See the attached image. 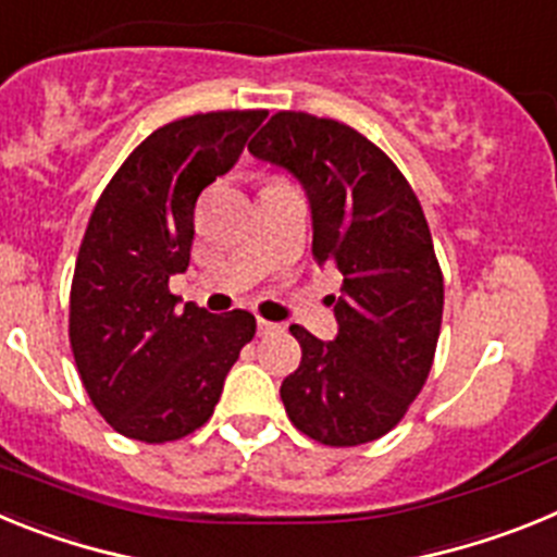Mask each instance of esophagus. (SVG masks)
I'll return each instance as SVG.
<instances>
[{"mask_svg": "<svg viewBox=\"0 0 557 557\" xmlns=\"http://www.w3.org/2000/svg\"><path fill=\"white\" fill-rule=\"evenodd\" d=\"M256 329H259V334H270V332H275V323H270V321H264V318H259V321H256Z\"/></svg>", "mask_w": 557, "mask_h": 557, "instance_id": "obj_1", "label": "esophagus"}]
</instances>
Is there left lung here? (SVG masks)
I'll return each mask as SVG.
<instances>
[{"instance_id":"left-lung-1","label":"left lung","mask_w":557,"mask_h":557,"mask_svg":"<svg viewBox=\"0 0 557 557\" xmlns=\"http://www.w3.org/2000/svg\"><path fill=\"white\" fill-rule=\"evenodd\" d=\"M248 150L301 184L314 262L343 275L334 339L289 326L301 343L282 382L289 421L326 446L376 441L421 393L441 334L444 275L421 203L385 152L334 120L275 113Z\"/></svg>"}]
</instances>
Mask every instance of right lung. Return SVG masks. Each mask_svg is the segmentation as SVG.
<instances>
[{"instance_id":"obj_1","label":"right lung","mask_w":557,"mask_h":557,"mask_svg":"<svg viewBox=\"0 0 557 557\" xmlns=\"http://www.w3.org/2000/svg\"><path fill=\"white\" fill-rule=\"evenodd\" d=\"M264 111L195 113L152 131L97 200L77 253L69 339L88 398L120 435L164 444L203 426L256 318L170 293L189 268L198 195L239 161Z\"/></svg>"}]
</instances>
